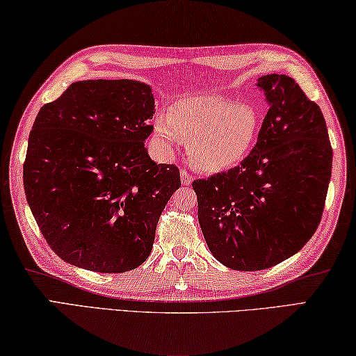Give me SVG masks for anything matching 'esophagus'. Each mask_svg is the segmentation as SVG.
Here are the masks:
<instances>
[{
	"instance_id": "esophagus-1",
	"label": "esophagus",
	"mask_w": 356,
	"mask_h": 356,
	"mask_svg": "<svg viewBox=\"0 0 356 356\" xmlns=\"http://www.w3.org/2000/svg\"><path fill=\"white\" fill-rule=\"evenodd\" d=\"M179 177H181L183 186H191L192 184V179H194V177H192V175L188 170H181V173H179Z\"/></svg>"
}]
</instances>
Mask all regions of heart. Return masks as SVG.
Returning a JSON list of instances; mask_svg holds the SVG:
<instances>
[{
  "instance_id": "obj_1",
  "label": "heart",
  "mask_w": 356,
  "mask_h": 356,
  "mask_svg": "<svg viewBox=\"0 0 356 356\" xmlns=\"http://www.w3.org/2000/svg\"><path fill=\"white\" fill-rule=\"evenodd\" d=\"M263 114L257 104L236 103L214 93L186 97L175 103L168 115L153 122L154 143L170 154L178 139L188 143L191 164L203 173L234 168L257 145Z\"/></svg>"
}]
</instances>
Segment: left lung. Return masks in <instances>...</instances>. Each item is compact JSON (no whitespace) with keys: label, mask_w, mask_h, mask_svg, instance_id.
<instances>
[{"label":"left lung","mask_w":356,"mask_h":356,"mask_svg":"<svg viewBox=\"0 0 356 356\" xmlns=\"http://www.w3.org/2000/svg\"><path fill=\"white\" fill-rule=\"evenodd\" d=\"M257 87L269 111L252 153L192 183L211 253L242 272L269 269L302 250L321 223L333 162L322 111L294 79L264 74Z\"/></svg>","instance_id":"1"}]
</instances>
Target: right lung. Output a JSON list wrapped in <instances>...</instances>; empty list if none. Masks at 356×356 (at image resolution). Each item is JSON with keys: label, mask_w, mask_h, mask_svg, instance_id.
I'll list each match as a JSON object with an SVG mask.
<instances>
[{"label": "right lung", "mask_w": 356, "mask_h": 356, "mask_svg": "<svg viewBox=\"0 0 356 356\" xmlns=\"http://www.w3.org/2000/svg\"><path fill=\"white\" fill-rule=\"evenodd\" d=\"M152 87L134 79L78 81L42 106L23 165L26 200L65 263L120 273L152 253L156 225L179 170L156 164Z\"/></svg>", "instance_id": "add662e5"}]
</instances>
